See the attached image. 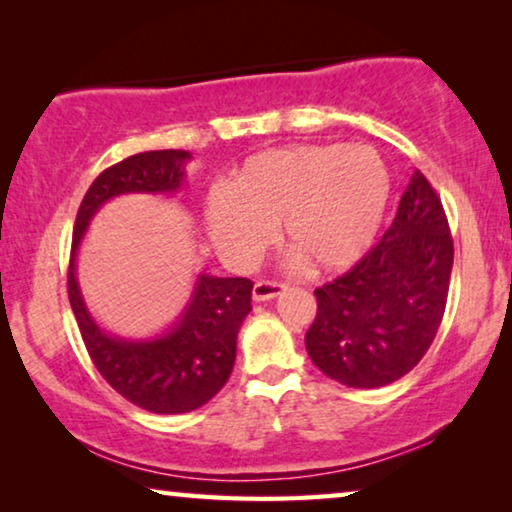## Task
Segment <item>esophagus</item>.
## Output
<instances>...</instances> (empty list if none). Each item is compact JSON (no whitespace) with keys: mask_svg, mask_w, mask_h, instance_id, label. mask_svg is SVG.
<instances>
[{"mask_svg":"<svg viewBox=\"0 0 512 512\" xmlns=\"http://www.w3.org/2000/svg\"><path fill=\"white\" fill-rule=\"evenodd\" d=\"M289 289V284L284 282H256L254 284V300H270V298H277L279 293H284Z\"/></svg>","mask_w":512,"mask_h":512,"instance_id":"obj_1","label":"esophagus"}]
</instances>
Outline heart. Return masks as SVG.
<instances>
[{
  "mask_svg": "<svg viewBox=\"0 0 512 512\" xmlns=\"http://www.w3.org/2000/svg\"><path fill=\"white\" fill-rule=\"evenodd\" d=\"M391 179L370 146L300 144L247 158L226 193H214L209 235L228 258L268 247L282 223L284 247L317 272H340L366 254L380 230Z\"/></svg>",
  "mask_w": 512,
  "mask_h": 512,
  "instance_id": "obj_1",
  "label": "heart"
}]
</instances>
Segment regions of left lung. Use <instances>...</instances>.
I'll return each instance as SVG.
<instances>
[{
    "label": "left lung",
    "instance_id": "8db88e82",
    "mask_svg": "<svg viewBox=\"0 0 512 512\" xmlns=\"http://www.w3.org/2000/svg\"><path fill=\"white\" fill-rule=\"evenodd\" d=\"M452 261L443 202L417 170L382 240L352 270L314 291L317 317L305 333L314 366L354 389L408 375L443 321Z\"/></svg>",
    "mask_w": 512,
    "mask_h": 512
}]
</instances>
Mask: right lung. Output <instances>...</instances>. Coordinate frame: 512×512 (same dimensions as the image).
<instances>
[{"mask_svg":"<svg viewBox=\"0 0 512 512\" xmlns=\"http://www.w3.org/2000/svg\"><path fill=\"white\" fill-rule=\"evenodd\" d=\"M188 151H144L111 165L83 195L76 212L67 293L81 338L100 375L137 408L184 415L219 394L235 363L237 331L251 312L247 277L200 275L179 324L151 340H123L104 333L90 317L76 282V249L104 202L125 193H174L184 184Z\"/></svg>","mask_w":512,"mask_h":512,"instance_id":"right-lung-1","label":"right lung"}]
</instances>
